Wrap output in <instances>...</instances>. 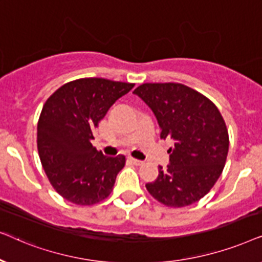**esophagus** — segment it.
<instances>
[{
	"label": "esophagus",
	"mask_w": 262,
	"mask_h": 262,
	"mask_svg": "<svg viewBox=\"0 0 262 262\" xmlns=\"http://www.w3.org/2000/svg\"><path fill=\"white\" fill-rule=\"evenodd\" d=\"M128 160H129V162H130L132 164H134V165H142V164H144V162H142V160L132 158V157H129Z\"/></svg>",
	"instance_id": "34e87169"
}]
</instances>
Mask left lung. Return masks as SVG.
Masks as SVG:
<instances>
[{"label": "left lung", "instance_id": "1", "mask_svg": "<svg viewBox=\"0 0 262 262\" xmlns=\"http://www.w3.org/2000/svg\"><path fill=\"white\" fill-rule=\"evenodd\" d=\"M170 138V164L159 166L148 193L167 207L189 206L204 198L224 169L229 134L218 107L207 97L182 83H142L134 90Z\"/></svg>", "mask_w": 262, "mask_h": 262}]
</instances>
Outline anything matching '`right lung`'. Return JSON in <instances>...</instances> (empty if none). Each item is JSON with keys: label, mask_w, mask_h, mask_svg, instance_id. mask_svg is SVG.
<instances>
[{"label": "right lung", "mask_w": 262, "mask_h": 262, "mask_svg": "<svg viewBox=\"0 0 262 262\" xmlns=\"http://www.w3.org/2000/svg\"><path fill=\"white\" fill-rule=\"evenodd\" d=\"M133 87L83 78L64 83L45 102L37 125L38 153L51 186L66 200L90 206L113 191L125 157L104 156L91 140L111 105Z\"/></svg>", "instance_id": "right-lung-1"}]
</instances>
